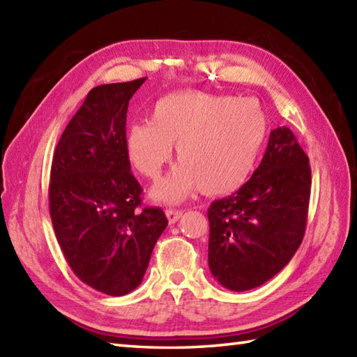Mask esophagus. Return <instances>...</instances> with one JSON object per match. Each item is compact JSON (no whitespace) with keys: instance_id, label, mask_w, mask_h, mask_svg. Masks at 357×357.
Masks as SVG:
<instances>
[{"instance_id":"esophagus-1","label":"esophagus","mask_w":357,"mask_h":357,"mask_svg":"<svg viewBox=\"0 0 357 357\" xmlns=\"http://www.w3.org/2000/svg\"><path fill=\"white\" fill-rule=\"evenodd\" d=\"M165 215H167V218H169V221L172 224H174L181 216H183V211H181V210H173V208H167L165 210Z\"/></svg>"}]
</instances>
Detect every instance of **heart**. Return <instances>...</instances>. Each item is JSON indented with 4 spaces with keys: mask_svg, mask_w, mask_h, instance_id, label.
Instances as JSON below:
<instances>
[{
    "mask_svg": "<svg viewBox=\"0 0 357 357\" xmlns=\"http://www.w3.org/2000/svg\"><path fill=\"white\" fill-rule=\"evenodd\" d=\"M268 132L253 100L202 92H174L158 100L151 123H133L127 155L142 176L156 179L173 156L181 164L153 190L156 199L181 202L195 190L236 192L252 174Z\"/></svg>",
    "mask_w": 357,
    "mask_h": 357,
    "instance_id": "heart-1",
    "label": "heart"
}]
</instances>
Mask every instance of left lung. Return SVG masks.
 Here are the masks:
<instances>
[{"label": "left lung", "mask_w": 357, "mask_h": 357, "mask_svg": "<svg viewBox=\"0 0 357 357\" xmlns=\"http://www.w3.org/2000/svg\"><path fill=\"white\" fill-rule=\"evenodd\" d=\"M312 169L288 127L271 130L253 176L211 202L208 267L222 287L245 291L290 262L305 234Z\"/></svg>", "instance_id": "left-lung-1"}]
</instances>
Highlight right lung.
I'll return each instance as SVG.
<instances>
[{"mask_svg":"<svg viewBox=\"0 0 357 357\" xmlns=\"http://www.w3.org/2000/svg\"><path fill=\"white\" fill-rule=\"evenodd\" d=\"M146 79L90 90L52 159L49 210L58 244L75 275L109 296L141 284L169 224L159 207H141L127 155L128 101Z\"/></svg>","mask_w":357,"mask_h":357,"instance_id":"1","label":"right lung"}]
</instances>
